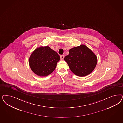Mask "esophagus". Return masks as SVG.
<instances>
[{"mask_svg":"<svg viewBox=\"0 0 123 123\" xmlns=\"http://www.w3.org/2000/svg\"><path fill=\"white\" fill-rule=\"evenodd\" d=\"M64 57H65L64 55H61V56H60V58H61V60H63L64 59Z\"/></svg>","mask_w":123,"mask_h":123,"instance_id":"34e87169","label":"esophagus"}]
</instances>
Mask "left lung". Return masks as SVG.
Returning a JSON list of instances; mask_svg holds the SVG:
<instances>
[{
    "label": "left lung",
    "mask_w": 123,
    "mask_h": 123,
    "mask_svg": "<svg viewBox=\"0 0 123 123\" xmlns=\"http://www.w3.org/2000/svg\"><path fill=\"white\" fill-rule=\"evenodd\" d=\"M71 71L75 75L83 77L91 73L97 62L95 54L85 45L72 48L64 58Z\"/></svg>",
    "instance_id": "8db88e82"
}]
</instances>
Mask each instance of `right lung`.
<instances>
[{"label": "right lung", "mask_w": 123, "mask_h": 123, "mask_svg": "<svg viewBox=\"0 0 123 123\" xmlns=\"http://www.w3.org/2000/svg\"><path fill=\"white\" fill-rule=\"evenodd\" d=\"M60 59L58 53L49 47H40L32 52L29 58V64L37 75L46 76L54 71Z\"/></svg>", "instance_id": "obj_1"}]
</instances>
